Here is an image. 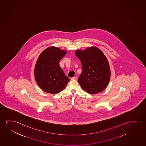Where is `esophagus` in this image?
I'll use <instances>...</instances> for the list:
<instances>
[{"mask_svg": "<svg viewBox=\"0 0 146 146\" xmlns=\"http://www.w3.org/2000/svg\"><path fill=\"white\" fill-rule=\"evenodd\" d=\"M71 80H76V77H72V78H71Z\"/></svg>", "mask_w": 146, "mask_h": 146, "instance_id": "obj_1", "label": "esophagus"}]
</instances>
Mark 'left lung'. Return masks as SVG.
Instances as JSON below:
<instances>
[{
    "label": "left lung",
    "instance_id": "1",
    "mask_svg": "<svg viewBox=\"0 0 146 146\" xmlns=\"http://www.w3.org/2000/svg\"><path fill=\"white\" fill-rule=\"evenodd\" d=\"M75 54L81 62L82 72L78 82L82 88L91 94L104 91L110 82V70L102 51L92 46L84 50H76Z\"/></svg>",
    "mask_w": 146,
    "mask_h": 146
}]
</instances>
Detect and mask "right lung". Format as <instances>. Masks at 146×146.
<instances>
[{"label": "right lung", "mask_w": 146, "mask_h": 146, "mask_svg": "<svg viewBox=\"0 0 146 146\" xmlns=\"http://www.w3.org/2000/svg\"><path fill=\"white\" fill-rule=\"evenodd\" d=\"M67 51L55 46L46 48L40 53L35 67V79L43 91L57 94L64 89L70 81L59 65Z\"/></svg>", "instance_id": "add662e5"}]
</instances>
